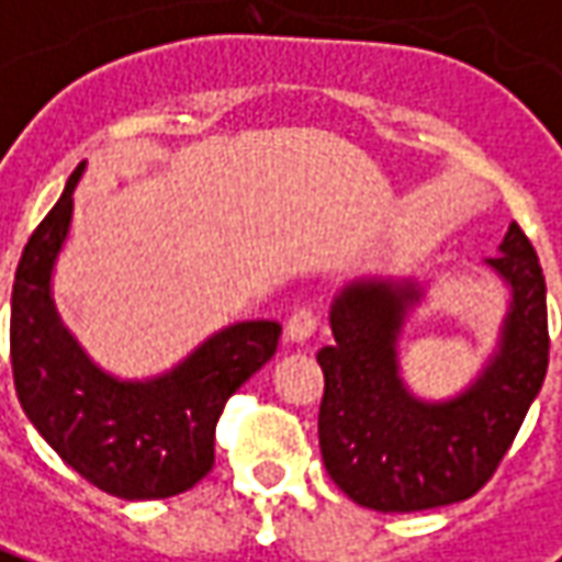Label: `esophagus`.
<instances>
[{
	"instance_id": "esophagus-1",
	"label": "esophagus",
	"mask_w": 562,
	"mask_h": 562,
	"mask_svg": "<svg viewBox=\"0 0 562 562\" xmlns=\"http://www.w3.org/2000/svg\"><path fill=\"white\" fill-rule=\"evenodd\" d=\"M319 329V313L311 304H304V307H297L292 316H289V323H285V338L289 341H307L313 331Z\"/></svg>"
}]
</instances>
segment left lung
<instances>
[{
    "instance_id": "obj_1",
    "label": "left lung",
    "mask_w": 562,
    "mask_h": 562,
    "mask_svg": "<svg viewBox=\"0 0 562 562\" xmlns=\"http://www.w3.org/2000/svg\"><path fill=\"white\" fill-rule=\"evenodd\" d=\"M486 265L514 292L502 350L471 391L449 403L415 400L396 372V331L415 285L357 282L331 304L335 341L316 353L326 378L319 452L357 505L409 514L464 502L498 471L548 375V289L520 224Z\"/></svg>"
}]
</instances>
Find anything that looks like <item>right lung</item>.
<instances>
[{
	"mask_svg": "<svg viewBox=\"0 0 562 562\" xmlns=\"http://www.w3.org/2000/svg\"><path fill=\"white\" fill-rule=\"evenodd\" d=\"M76 166L33 231L11 289V372L26 418L79 476L106 495L147 502L193 490L215 464L224 403L280 345V323H236L175 372L116 381L79 350L52 304V267L70 227Z\"/></svg>",
	"mask_w": 562,
	"mask_h": 562,
	"instance_id": "add662e5",
	"label": "right lung"
}]
</instances>
